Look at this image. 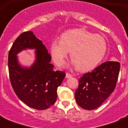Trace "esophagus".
I'll return each mask as SVG.
<instances>
[{"label": "esophagus", "mask_w": 128, "mask_h": 128, "mask_svg": "<svg viewBox=\"0 0 128 128\" xmlns=\"http://www.w3.org/2000/svg\"><path fill=\"white\" fill-rule=\"evenodd\" d=\"M72 76V74H70V73H66V78H70Z\"/></svg>", "instance_id": "esophagus-1"}]
</instances>
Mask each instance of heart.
Listing matches in <instances>:
<instances>
[{
  "label": "heart",
  "mask_w": 128,
  "mask_h": 128,
  "mask_svg": "<svg viewBox=\"0 0 128 128\" xmlns=\"http://www.w3.org/2000/svg\"><path fill=\"white\" fill-rule=\"evenodd\" d=\"M105 39L84 28L69 30L61 35L60 41L50 44V55L56 65H60L70 52L71 64L80 72H88L95 68L105 56Z\"/></svg>",
  "instance_id": "b5f03b06"
}]
</instances>
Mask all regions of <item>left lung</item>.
Returning a JSON list of instances; mask_svg holds the SVG:
<instances>
[{"label": "left lung", "mask_w": 128, "mask_h": 128, "mask_svg": "<svg viewBox=\"0 0 128 128\" xmlns=\"http://www.w3.org/2000/svg\"><path fill=\"white\" fill-rule=\"evenodd\" d=\"M120 70V62L109 61L84 74L75 92L77 104L87 110L100 107L115 89Z\"/></svg>", "instance_id": "1"}]
</instances>
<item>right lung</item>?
Instances as JSON below:
<instances>
[{"label": "right lung", "mask_w": 128, "mask_h": 128, "mask_svg": "<svg viewBox=\"0 0 128 128\" xmlns=\"http://www.w3.org/2000/svg\"><path fill=\"white\" fill-rule=\"evenodd\" d=\"M35 50V61L30 66L22 65L17 55L23 50ZM51 56L42 42L32 31L22 33L8 53V71L14 91L21 101L33 109L50 108L57 99V88L66 74L54 71Z\"/></svg>", "instance_id": "1"}]
</instances>
